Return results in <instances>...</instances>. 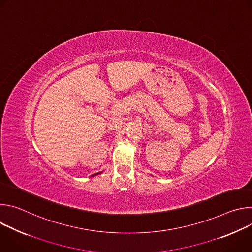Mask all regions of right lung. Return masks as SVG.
<instances>
[{
	"label": "right lung",
	"mask_w": 252,
	"mask_h": 252,
	"mask_svg": "<svg viewBox=\"0 0 252 252\" xmlns=\"http://www.w3.org/2000/svg\"><path fill=\"white\" fill-rule=\"evenodd\" d=\"M98 173H100V172H97V173H94V174H93V175H95V174H98Z\"/></svg>",
	"instance_id": "add662e5"
}]
</instances>
